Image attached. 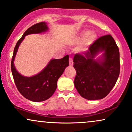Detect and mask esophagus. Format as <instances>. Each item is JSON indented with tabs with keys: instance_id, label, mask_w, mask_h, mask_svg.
I'll return each mask as SVG.
<instances>
[{
	"instance_id": "esophagus-1",
	"label": "esophagus",
	"mask_w": 132,
	"mask_h": 132,
	"mask_svg": "<svg viewBox=\"0 0 132 132\" xmlns=\"http://www.w3.org/2000/svg\"><path fill=\"white\" fill-rule=\"evenodd\" d=\"M69 65H70V66H71V67H72L73 65V62L72 59H71V58L69 59Z\"/></svg>"
}]
</instances>
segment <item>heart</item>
Masks as SVG:
<instances>
[{
	"mask_svg": "<svg viewBox=\"0 0 132 132\" xmlns=\"http://www.w3.org/2000/svg\"><path fill=\"white\" fill-rule=\"evenodd\" d=\"M96 39L97 35L95 32H90L89 30H84L72 38L70 41L72 44H79L83 43L78 50L80 52H85L88 50L89 46L93 44Z\"/></svg>",
	"mask_w": 132,
	"mask_h": 132,
	"instance_id": "b5f03b06",
	"label": "heart"
}]
</instances>
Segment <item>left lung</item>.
Segmentation results:
<instances>
[{
    "label": "left lung",
    "instance_id": "obj_1",
    "mask_svg": "<svg viewBox=\"0 0 132 132\" xmlns=\"http://www.w3.org/2000/svg\"><path fill=\"white\" fill-rule=\"evenodd\" d=\"M73 62L77 72L74 85L80 96L88 100L106 97L120 73L119 48L109 35L97 39L84 55L75 54Z\"/></svg>",
    "mask_w": 132,
    "mask_h": 132
}]
</instances>
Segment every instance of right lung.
Masks as SVG:
<instances>
[{
    "label": "right lung",
    "mask_w": 132,
    "mask_h": 132,
    "mask_svg": "<svg viewBox=\"0 0 132 132\" xmlns=\"http://www.w3.org/2000/svg\"><path fill=\"white\" fill-rule=\"evenodd\" d=\"M48 30L46 22L38 23L29 28L17 42L11 62V70L17 89L25 98L33 102L44 101L52 96L57 88V80L69 65V56L67 55L59 59H51L41 72L31 77L22 75L17 71L14 61L20 45L26 36L45 33Z\"/></svg>",
    "instance_id": "1"
}]
</instances>
